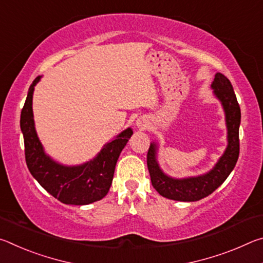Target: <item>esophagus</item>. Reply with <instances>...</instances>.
<instances>
[{
  "instance_id": "34e87169",
  "label": "esophagus",
  "mask_w": 263,
  "mask_h": 263,
  "mask_svg": "<svg viewBox=\"0 0 263 263\" xmlns=\"http://www.w3.org/2000/svg\"><path fill=\"white\" fill-rule=\"evenodd\" d=\"M136 125H137L138 128H139V130H146V128H147V126H148V122H147V119H146V118H139L136 122Z\"/></svg>"
}]
</instances>
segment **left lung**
<instances>
[{
	"label": "left lung",
	"mask_w": 263,
	"mask_h": 263,
	"mask_svg": "<svg viewBox=\"0 0 263 263\" xmlns=\"http://www.w3.org/2000/svg\"><path fill=\"white\" fill-rule=\"evenodd\" d=\"M213 95L220 102L228 128V146L215 166L202 175L176 179L167 175L158 162L157 142H151L147 153V167L152 185L163 197L180 202H196L211 195L222 184L235 167L239 158V126L241 112L230 80L216 73L211 83Z\"/></svg>",
	"instance_id": "1"
}]
</instances>
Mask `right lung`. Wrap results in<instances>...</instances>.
<instances>
[{
    "mask_svg": "<svg viewBox=\"0 0 263 263\" xmlns=\"http://www.w3.org/2000/svg\"><path fill=\"white\" fill-rule=\"evenodd\" d=\"M41 79L42 77H37L30 86L21 112L25 160L31 175L61 203L87 205L100 201L105 197L112 183L116 163L133 135L132 128L127 127L112 140L106 142L96 157L87 162L67 166L55 161L45 152L34 126L32 99L35 84Z\"/></svg>",
    "mask_w": 263,
    "mask_h": 263,
    "instance_id": "1",
    "label": "right lung"
}]
</instances>
